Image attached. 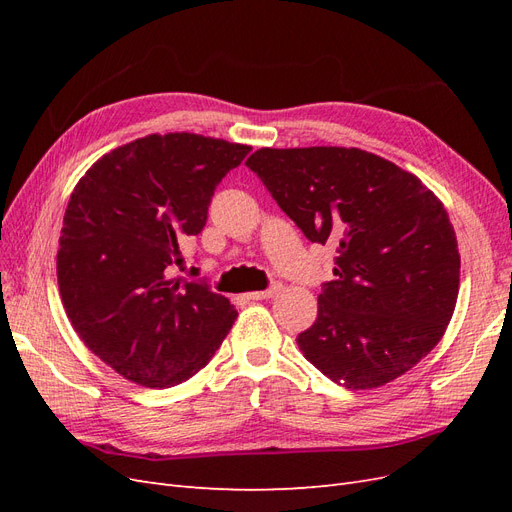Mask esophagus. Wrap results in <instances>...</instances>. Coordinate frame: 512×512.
Masks as SVG:
<instances>
[{"label": "esophagus", "mask_w": 512, "mask_h": 512, "mask_svg": "<svg viewBox=\"0 0 512 512\" xmlns=\"http://www.w3.org/2000/svg\"><path fill=\"white\" fill-rule=\"evenodd\" d=\"M282 290V286L280 284H273L271 288H267V290H256V292H250L247 294V299H252V301H262V299H271V297H275L277 292Z\"/></svg>", "instance_id": "obj_1"}]
</instances>
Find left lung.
Masks as SVG:
<instances>
[{
    "label": "left lung",
    "mask_w": 512,
    "mask_h": 512,
    "mask_svg": "<svg viewBox=\"0 0 512 512\" xmlns=\"http://www.w3.org/2000/svg\"><path fill=\"white\" fill-rule=\"evenodd\" d=\"M312 243L337 245L305 359L346 389H378L442 339L461 256L440 198L408 170L356 147H262L245 162Z\"/></svg>",
    "instance_id": "obj_1"
}]
</instances>
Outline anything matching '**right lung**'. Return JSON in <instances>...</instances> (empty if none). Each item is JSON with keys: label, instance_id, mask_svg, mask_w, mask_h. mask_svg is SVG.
Masks as SVG:
<instances>
[{"label": "right lung", "instance_id": "1", "mask_svg": "<svg viewBox=\"0 0 512 512\" xmlns=\"http://www.w3.org/2000/svg\"><path fill=\"white\" fill-rule=\"evenodd\" d=\"M250 145L168 132L91 164L68 200L57 250L61 303L83 344L126 380L170 389L203 369L237 309L173 277L179 245L205 228L215 185Z\"/></svg>", "mask_w": 512, "mask_h": 512}]
</instances>
